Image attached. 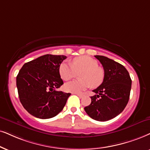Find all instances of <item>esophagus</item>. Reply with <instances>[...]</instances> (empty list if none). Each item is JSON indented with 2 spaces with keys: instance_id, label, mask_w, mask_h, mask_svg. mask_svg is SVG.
<instances>
[{
  "instance_id": "obj_1",
  "label": "esophagus",
  "mask_w": 150,
  "mask_h": 150,
  "mask_svg": "<svg viewBox=\"0 0 150 150\" xmlns=\"http://www.w3.org/2000/svg\"><path fill=\"white\" fill-rule=\"evenodd\" d=\"M75 94H76L77 96H79V97L80 98H81L83 97V95L82 94H80V93H75Z\"/></svg>"
}]
</instances>
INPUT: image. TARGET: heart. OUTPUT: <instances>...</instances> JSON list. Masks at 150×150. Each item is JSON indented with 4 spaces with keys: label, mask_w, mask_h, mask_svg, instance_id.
I'll list each match as a JSON object with an SVG mask.
<instances>
[{
    "label": "heart",
    "mask_w": 150,
    "mask_h": 150,
    "mask_svg": "<svg viewBox=\"0 0 150 150\" xmlns=\"http://www.w3.org/2000/svg\"><path fill=\"white\" fill-rule=\"evenodd\" d=\"M59 73L64 80H69L79 73V80L67 82L64 85L66 91L73 93H81L91 86H100L105 79V72L98 67V62L90 57L81 56L75 58L73 63L63 62L59 68Z\"/></svg>",
    "instance_id": "obj_1"
}]
</instances>
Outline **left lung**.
<instances>
[{
    "label": "left lung",
    "instance_id": "obj_1",
    "mask_svg": "<svg viewBox=\"0 0 150 150\" xmlns=\"http://www.w3.org/2000/svg\"><path fill=\"white\" fill-rule=\"evenodd\" d=\"M103 66L105 79L93 91L91 102L84 107L87 114L98 121H107L124 110L129 99L132 79L122 64L105 56L96 55Z\"/></svg>",
    "mask_w": 150,
    "mask_h": 150
}]
</instances>
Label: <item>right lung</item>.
Wrapping results in <instances>:
<instances>
[{
	"mask_svg": "<svg viewBox=\"0 0 150 150\" xmlns=\"http://www.w3.org/2000/svg\"><path fill=\"white\" fill-rule=\"evenodd\" d=\"M66 56L45 54L25 63L16 77L18 97L28 113L41 119L61 112L71 93L57 91L64 84L59 68Z\"/></svg>",
	"mask_w": 150,
	"mask_h": 150,
	"instance_id": "right-lung-1",
	"label": "right lung"
}]
</instances>
